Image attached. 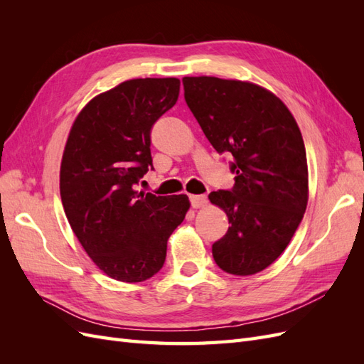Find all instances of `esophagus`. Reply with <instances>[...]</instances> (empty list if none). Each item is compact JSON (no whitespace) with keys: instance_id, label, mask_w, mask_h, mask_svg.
I'll use <instances>...</instances> for the list:
<instances>
[{"instance_id":"1","label":"esophagus","mask_w":364,"mask_h":364,"mask_svg":"<svg viewBox=\"0 0 364 364\" xmlns=\"http://www.w3.org/2000/svg\"><path fill=\"white\" fill-rule=\"evenodd\" d=\"M190 202H191V206L194 209H197V208L206 206L208 199H206V196H190Z\"/></svg>"}]
</instances>
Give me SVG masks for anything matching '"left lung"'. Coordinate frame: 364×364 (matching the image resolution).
<instances>
[{
	"label": "left lung",
	"mask_w": 364,
	"mask_h": 364,
	"mask_svg": "<svg viewBox=\"0 0 364 364\" xmlns=\"http://www.w3.org/2000/svg\"><path fill=\"white\" fill-rule=\"evenodd\" d=\"M185 102L205 136L234 158L230 191L208 196L230 226L213 245L217 266L237 277L255 274L289 246L308 203L304 139L289 107L250 82L183 77Z\"/></svg>",
	"instance_id": "1"
}]
</instances>
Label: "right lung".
<instances>
[{"label":"right lung","instance_id":"1","mask_svg":"<svg viewBox=\"0 0 364 364\" xmlns=\"http://www.w3.org/2000/svg\"><path fill=\"white\" fill-rule=\"evenodd\" d=\"M181 80L132 79L95 95L75 117L60 164V197L73 232L95 266L142 282L165 262L188 213L186 194L136 191L151 167L150 130L178 102Z\"/></svg>","mask_w":364,"mask_h":364}]
</instances>
